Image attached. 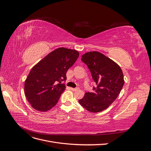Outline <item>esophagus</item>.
I'll use <instances>...</instances> for the list:
<instances>
[{"label": "esophagus", "instance_id": "esophagus-1", "mask_svg": "<svg viewBox=\"0 0 151 151\" xmlns=\"http://www.w3.org/2000/svg\"><path fill=\"white\" fill-rule=\"evenodd\" d=\"M70 89L72 91H79V88H71Z\"/></svg>", "mask_w": 151, "mask_h": 151}]
</instances>
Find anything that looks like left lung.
Segmentation results:
<instances>
[{
  "label": "left lung",
  "instance_id": "8db88e82",
  "mask_svg": "<svg viewBox=\"0 0 151 151\" xmlns=\"http://www.w3.org/2000/svg\"><path fill=\"white\" fill-rule=\"evenodd\" d=\"M81 60L88 65L97 86L94 92L86 93L79 103L90 112L102 111L120 94L124 84L123 72L116 62L99 52H87Z\"/></svg>",
  "mask_w": 151,
  "mask_h": 151
}]
</instances>
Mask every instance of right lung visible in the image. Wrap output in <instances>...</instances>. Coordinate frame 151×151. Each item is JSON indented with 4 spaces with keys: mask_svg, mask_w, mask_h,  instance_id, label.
Returning a JSON list of instances; mask_svg holds the SVG:
<instances>
[{
    "mask_svg": "<svg viewBox=\"0 0 151 151\" xmlns=\"http://www.w3.org/2000/svg\"><path fill=\"white\" fill-rule=\"evenodd\" d=\"M79 53L75 50L59 48L48 53L31 68L25 81L24 94L31 106L39 111H47L57 103L65 86L68 68Z\"/></svg>",
    "mask_w": 151,
    "mask_h": 151,
    "instance_id": "right-lung-1",
    "label": "right lung"
}]
</instances>
